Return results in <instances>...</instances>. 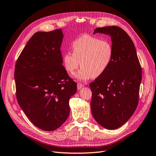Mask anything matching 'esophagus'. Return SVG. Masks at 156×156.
<instances>
[{"instance_id": "obj_1", "label": "esophagus", "mask_w": 156, "mask_h": 156, "mask_svg": "<svg viewBox=\"0 0 156 156\" xmlns=\"http://www.w3.org/2000/svg\"><path fill=\"white\" fill-rule=\"evenodd\" d=\"M82 87H83V84H82V83H77V88L78 90H80Z\"/></svg>"}]
</instances>
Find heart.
<instances>
[{
	"instance_id": "1",
	"label": "heart",
	"mask_w": 156,
	"mask_h": 156,
	"mask_svg": "<svg viewBox=\"0 0 156 156\" xmlns=\"http://www.w3.org/2000/svg\"><path fill=\"white\" fill-rule=\"evenodd\" d=\"M72 49L73 53L68 51L63 55L62 64L70 74H73L81 65L82 69L75 75L80 80L100 76L113 59L114 49L111 41L90 35L74 39Z\"/></svg>"
}]
</instances>
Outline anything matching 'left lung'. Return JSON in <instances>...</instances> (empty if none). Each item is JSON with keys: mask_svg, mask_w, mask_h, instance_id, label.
<instances>
[{"mask_svg": "<svg viewBox=\"0 0 156 156\" xmlns=\"http://www.w3.org/2000/svg\"><path fill=\"white\" fill-rule=\"evenodd\" d=\"M95 33L109 35L113 61L104 73L90 83L93 117L107 129H116L129 120L138 104L142 69L134 43L118 26L98 27Z\"/></svg>", "mask_w": 156, "mask_h": 156, "instance_id": "left-lung-1", "label": "left lung"}]
</instances>
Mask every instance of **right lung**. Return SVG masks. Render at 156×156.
<instances>
[{
    "instance_id": "1",
    "label": "right lung",
    "mask_w": 156,
    "mask_h": 156,
    "mask_svg": "<svg viewBox=\"0 0 156 156\" xmlns=\"http://www.w3.org/2000/svg\"><path fill=\"white\" fill-rule=\"evenodd\" d=\"M61 29L36 32L27 43L15 65L19 105L39 129L53 131L70 113L69 99L77 84L62 65Z\"/></svg>"
}]
</instances>
